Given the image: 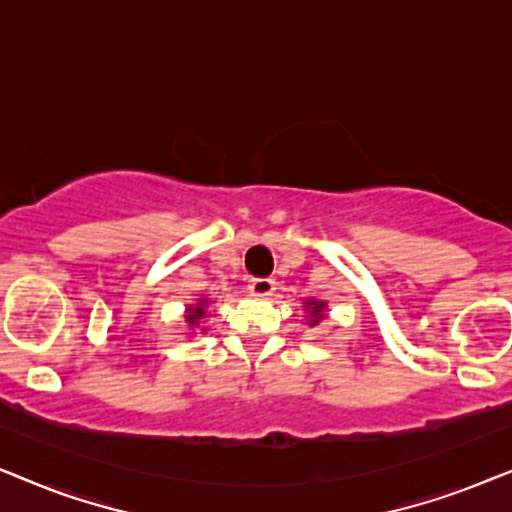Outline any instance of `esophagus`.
Returning a JSON list of instances; mask_svg holds the SVG:
<instances>
[{
    "label": "esophagus",
    "instance_id": "esophagus-1",
    "mask_svg": "<svg viewBox=\"0 0 512 512\" xmlns=\"http://www.w3.org/2000/svg\"><path fill=\"white\" fill-rule=\"evenodd\" d=\"M249 291L254 293V296H272V291H275V279L254 277L249 282Z\"/></svg>",
    "mask_w": 512,
    "mask_h": 512
}]
</instances>
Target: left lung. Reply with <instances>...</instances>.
<instances>
[{
	"mask_svg": "<svg viewBox=\"0 0 512 512\" xmlns=\"http://www.w3.org/2000/svg\"><path fill=\"white\" fill-rule=\"evenodd\" d=\"M307 307H312V326L319 324V319H324V317H321V312H324V303L310 300V303H307Z\"/></svg>",
	"mask_w": 512,
	"mask_h": 512,
	"instance_id": "obj_1",
	"label": "left lung"
}]
</instances>
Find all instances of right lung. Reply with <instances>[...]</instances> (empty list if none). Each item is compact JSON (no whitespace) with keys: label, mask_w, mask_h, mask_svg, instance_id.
<instances>
[{"label":"right lung","mask_w":512,"mask_h":512,"mask_svg":"<svg viewBox=\"0 0 512 512\" xmlns=\"http://www.w3.org/2000/svg\"><path fill=\"white\" fill-rule=\"evenodd\" d=\"M202 305H205V300H202V303H200L198 307H188V312H191V314H188L186 321H191V324H195V321L205 317V310H202Z\"/></svg>","instance_id":"obj_1"}]
</instances>
